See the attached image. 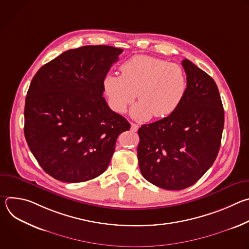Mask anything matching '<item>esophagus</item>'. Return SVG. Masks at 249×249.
<instances>
[{
	"instance_id": "esophagus-1",
	"label": "esophagus",
	"mask_w": 249,
	"mask_h": 249,
	"mask_svg": "<svg viewBox=\"0 0 249 249\" xmlns=\"http://www.w3.org/2000/svg\"><path fill=\"white\" fill-rule=\"evenodd\" d=\"M138 129H139V126H138L137 124H135V123H131V130H132V131L136 132V131H138Z\"/></svg>"
}]
</instances>
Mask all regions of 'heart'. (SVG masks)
<instances>
[{"mask_svg":"<svg viewBox=\"0 0 249 249\" xmlns=\"http://www.w3.org/2000/svg\"><path fill=\"white\" fill-rule=\"evenodd\" d=\"M121 76L107 73L102 80L103 92L110 108L126 110L136 97L131 110L137 120L165 118L183 101L188 81L184 69L176 63L148 55H137L120 66Z\"/></svg>","mask_w":249,"mask_h":249,"instance_id":"b5f03b06","label":"heart"}]
</instances>
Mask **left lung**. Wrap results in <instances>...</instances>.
Masks as SVG:
<instances>
[{"instance_id":"1","label":"left lung","mask_w":249,"mask_h":249,"mask_svg":"<svg viewBox=\"0 0 249 249\" xmlns=\"http://www.w3.org/2000/svg\"><path fill=\"white\" fill-rule=\"evenodd\" d=\"M188 88L179 107L169 116L138 130V160L152 184L181 190L195 184L214 163L225 114L218 87L207 73L184 59Z\"/></svg>"}]
</instances>
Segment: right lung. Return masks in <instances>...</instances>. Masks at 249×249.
<instances>
[{"instance_id": "1", "label": "right lung", "mask_w": 249, "mask_h": 249, "mask_svg": "<svg viewBox=\"0 0 249 249\" xmlns=\"http://www.w3.org/2000/svg\"><path fill=\"white\" fill-rule=\"evenodd\" d=\"M122 49L89 45L68 50L33 77L24 106V136L40 166L69 183L107 168L116 140L130 129L103 95L102 80Z\"/></svg>"}]
</instances>
